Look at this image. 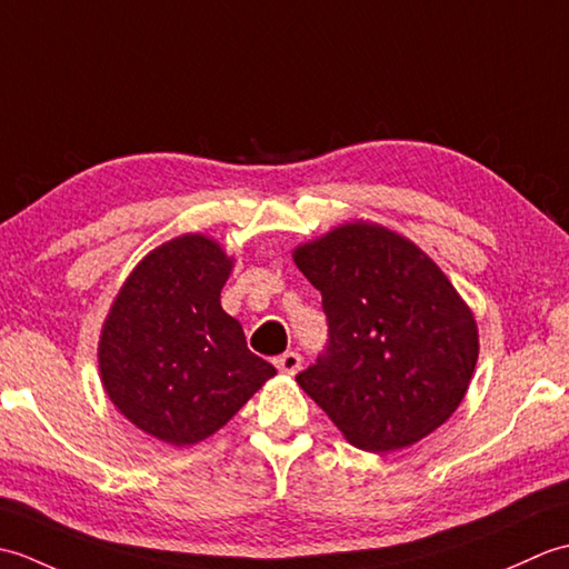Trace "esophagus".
Listing matches in <instances>:
<instances>
[{
  "label": "esophagus",
  "instance_id": "obj_1",
  "mask_svg": "<svg viewBox=\"0 0 569 569\" xmlns=\"http://www.w3.org/2000/svg\"><path fill=\"white\" fill-rule=\"evenodd\" d=\"M276 367L281 373L293 377V373L300 369V355L298 352H283L281 357H276Z\"/></svg>",
  "mask_w": 569,
  "mask_h": 569
}]
</instances>
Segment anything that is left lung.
<instances>
[{"instance_id":"1","label":"left lung","mask_w":569,"mask_h":569,"mask_svg":"<svg viewBox=\"0 0 569 569\" xmlns=\"http://www.w3.org/2000/svg\"><path fill=\"white\" fill-rule=\"evenodd\" d=\"M322 293L328 347L296 381L359 450L416 445L450 418L479 357L471 310L426 251L349 222L293 251Z\"/></svg>"}]
</instances>
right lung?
Masks as SVG:
<instances>
[{"instance_id":"right-lung-1","label":"right lung","mask_w":569,"mask_h":569,"mask_svg":"<svg viewBox=\"0 0 569 569\" xmlns=\"http://www.w3.org/2000/svg\"><path fill=\"white\" fill-rule=\"evenodd\" d=\"M229 271L232 257L214 239L176 237L139 261L104 320V391L156 440L210 438L276 373L220 306Z\"/></svg>"}]
</instances>
